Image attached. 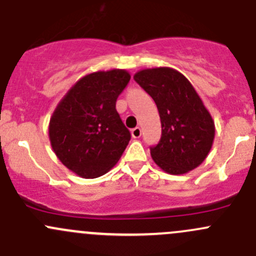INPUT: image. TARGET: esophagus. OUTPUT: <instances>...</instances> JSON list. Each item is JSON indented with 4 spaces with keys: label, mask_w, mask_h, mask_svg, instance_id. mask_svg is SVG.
<instances>
[{
    "label": "esophagus",
    "mask_w": 256,
    "mask_h": 256,
    "mask_svg": "<svg viewBox=\"0 0 256 256\" xmlns=\"http://www.w3.org/2000/svg\"><path fill=\"white\" fill-rule=\"evenodd\" d=\"M131 136H132L134 138H138L141 136V128H135L131 130Z\"/></svg>",
    "instance_id": "1"
}]
</instances>
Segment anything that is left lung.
Masks as SVG:
<instances>
[{"label":"left lung","mask_w":256,"mask_h":256,"mask_svg":"<svg viewBox=\"0 0 256 256\" xmlns=\"http://www.w3.org/2000/svg\"><path fill=\"white\" fill-rule=\"evenodd\" d=\"M134 79L156 102L161 118V140L151 147L154 164L170 174L197 168L213 146L216 126L190 80L168 66L142 69Z\"/></svg>","instance_id":"obj_1"}]
</instances>
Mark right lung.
<instances>
[{"mask_svg":"<svg viewBox=\"0 0 256 256\" xmlns=\"http://www.w3.org/2000/svg\"><path fill=\"white\" fill-rule=\"evenodd\" d=\"M130 78L125 69L86 74L66 92L52 114L48 128L52 148L79 177L102 176L122 156L131 135L115 105Z\"/></svg>","mask_w":256,"mask_h":256,"instance_id":"obj_1","label":"right lung"}]
</instances>
